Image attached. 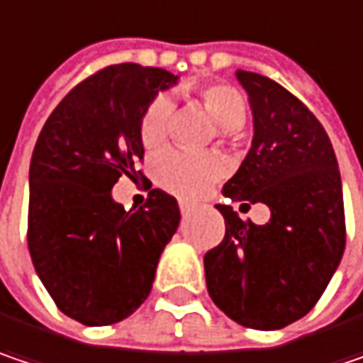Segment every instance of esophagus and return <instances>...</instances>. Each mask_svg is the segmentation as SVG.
I'll return each mask as SVG.
<instances>
[{
    "instance_id": "esophagus-1",
    "label": "esophagus",
    "mask_w": 363,
    "mask_h": 363,
    "mask_svg": "<svg viewBox=\"0 0 363 363\" xmlns=\"http://www.w3.org/2000/svg\"><path fill=\"white\" fill-rule=\"evenodd\" d=\"M179 211H182V215H184V217H188V215L192 213V204H188V202L179 200Z\"/></svg>"
}]
</instances>
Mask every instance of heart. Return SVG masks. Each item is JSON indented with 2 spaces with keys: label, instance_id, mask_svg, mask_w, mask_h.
Segmentation results:
<instances>
[{
  "label": "heart",
  "instance_id": "b5f03b06",
  "mask_svg": "<svg viewBox=\"0 0 363 363\" xmlns=\"http://www.w3.org/2000/svg\"><path fill=\"white\" fill-rule=\"evenodd\" d=\"M196 99L219 125L220 140L233 138L238 128L244 125L247 101L238 86L227 82H211L196 91ZM171 113L173 105L167 96H157L146 107L138 125V136L146 150H157L165 144ZM223 169V159L217 152L190 155L182 150H169L155 163V179L161 188L173 194L182 198H196L219 179Z\"/></svg>",
  "mask_w": 363,
  "mask_h": 363
}]
</instances>
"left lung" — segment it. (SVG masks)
I'll return each mask as SVG.
<instances>
[{
    "label": "left lung",
    "instance_id": "8db88e82",
    "mask_svg": "<svg viewBox=\"0 0 363 363\" xmlns=\"http://www.w3.org/2000/svg\"><path fill=\"white\" fill-rule=\"evenodd\" d=\"M235 76L247 92L254 138L223 194L267 204L271 219L254 225L217 204L225 238L204 256L206 287L231 320L274 330L316 306L341 262L343 188L323 123L298 96L254 72Z\"/></svg>",
    "mask_w": 363,
    "mask_h": 363
}]
</instances>
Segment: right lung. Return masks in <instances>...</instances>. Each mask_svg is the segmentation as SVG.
<instances>
[{"label": "right lung", "mask_w": 363, "mask_h": 363, "mask_svg": "<svg viewBox=\"0 0 363 363\" xmlns=\"http://www.w3.org/2000/svg\"><path fill=\"white\" fill-rule=\"evenodd\" d=\"M177 76L117 64L82 80L45 121L30 159L28 250L45 289L65 316L105 326L148 298L179 206L150 190L143 208L123 211L116 182L136 175L146 107Z\"/></svg>", "instance_id": "obj_1"}]
</instances>
